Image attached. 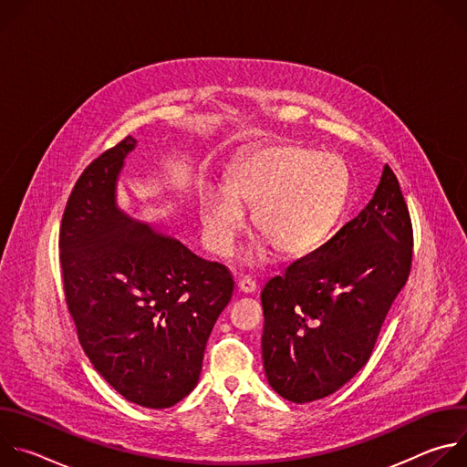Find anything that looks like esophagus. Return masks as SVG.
<instances>
[{
    "label": "esophagus",
    "instance_id": "34e87169",
    "mask_svg": "<svg viewBox=\"0 0 467 467\" xmlns=\"http://www.w3.org/2000/svg\"><path fill=\"white\" fill-rule=\"evenodd\" d=\"M238 292L242 294H254L256 292V283L249 277H244L238 281Z\"/></svg>",
    "mask_w": 467,
    "mask_h": 467
}]
</instances>
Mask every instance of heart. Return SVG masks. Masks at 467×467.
Masks as SVG:
<instances>
[{"instance_id": "1", "label": "heart", "mask_w": 467, "mask_h": 467, "mask_svg": "<svg viewBox=\"0 0 467 467\" xmlns=\"http://www.w3.org/2000/svg\"><path fill=\"white\" fill-rule=\"evenodd\" d=\"M349 190L351 171L340 155L292 142L262 146L233 166L229 190L203 192L199 216L207 247L229 256L245 229V211H253L262 240L285 258H301L337 227ZM265 244L253 249L251 264L270 258L271 246Z\"/></svg>"}]
</instances>
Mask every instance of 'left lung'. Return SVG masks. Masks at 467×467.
Listing matches in <instances>:
<instances>
[{
    "mask_svg": "<svg viewBox=\"0 0 467 467\" xmlns=\"http://www.w3.org/2000/svg\"><path fill=\"white\" fill-rule=\"evenodd\" d=\"M412 264V223L386 164L364 211L264 286L262 360L292 403L340 389L369 360Z\"/></svg>",
    "mask_w": 467,
    "mask_h": 467,
    "instance_id": "left-lung-1",
    "label": "left lung"
}]
</instances>
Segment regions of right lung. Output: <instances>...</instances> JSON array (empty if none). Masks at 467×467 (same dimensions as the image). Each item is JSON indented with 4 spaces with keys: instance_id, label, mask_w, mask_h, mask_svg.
<instances>
[{
    "instance_id": "obj_1",
    "label": "right lung",
    "mask_w": 467,
    "mask_h": 467,
    "mask_svg": "<svg viewBox=\"0 0 467 467\" xmlns=\"http://www.w3.org/2000/svg\"><path fill=\"white\" fill-rule=\"evenodd\" d=\"M127 137L78 179L60 225L66 301L83 351L127 401L168 409L199 380L213 327L233 296L218 262L118 207Z\"/></svg>"
}]
</instances>
